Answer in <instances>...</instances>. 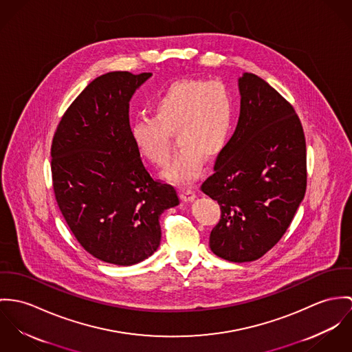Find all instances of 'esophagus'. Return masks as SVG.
I'll use <instances>...</instances> for the list:
<instances>
[{
  "mask_svg": "<svg viewBox=\"0 0 352 352\" xmlns=\"http://www.w3.org/2000/svg\"><path fill=\"white\" fill-rule=\"evenodd\" d=\"M179 195L184 202H192L195 198V192L192 189H181Z\"/></svg>",
  "mask_w": 352,
  "mask_h": 352,
  "instance_id": "1",
  "label": "esophagus"
}]
</instances>
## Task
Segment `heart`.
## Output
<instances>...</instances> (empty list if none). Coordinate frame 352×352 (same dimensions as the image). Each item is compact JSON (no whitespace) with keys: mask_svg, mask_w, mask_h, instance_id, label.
Returning <instances> with one entry per match:
<instances>
[{"mask_svg":"<svg viewBox=\"0 0 352 352\" xmlns=\"http://www.w3.org/2000/svg\"><path fill=\"white\" fill-rule=\"evenodd\" d=\"M230 89L220 80L184 78L171 82L154 102V118H136L131 138L138 153L157 166L170 154L168 133H177L179 150L163 177L189 185L202 171L205 155L217 157L227 146L234 125Z\"/></svg>","mask_w":352,"mask_h":352,"instance_id":"obj_1","label":"heart"}]
</instances>
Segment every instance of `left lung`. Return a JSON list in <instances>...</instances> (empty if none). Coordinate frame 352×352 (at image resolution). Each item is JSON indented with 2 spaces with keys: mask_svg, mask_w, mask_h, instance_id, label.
I'll return each instance as SVG.
<instances>
[{
  "mask_svg": "<svg viewBox=\"0 0 352 352\" xmlns=\"http://www.w3.org/2000/svg\"><path fill=\"white\" fill-rule=\"evenodd\" d=\"M237 85V126L201 190L221 209L210 250L243 263L263 256L289 228L307 190V146L293 107L266 80L244 73Z\"/></svg>",
  "mask_w": 352,
  "mask_h": 352,
  "instance_id": "1",
  "label": "left lung"
}]
</instances>
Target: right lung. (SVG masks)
<instances>
[{"mask_svg": "<svg viewBox=\"0 0 352 352\" xmlns=\"http://www.w3.org/2000/svg\"><path fill=\"white\" fill-rule=\"evenodd\" d=\"M153 77L112 72L91 80L54 135L51 171L58 206L94 258L132 266L160 244V214L179 205L171 185L151 178L129 125V101Z\"/></svg>", "mask_w": 352, "mask_h": 352, "instance_id": "1", "label": "right lung"}]
</instances>
